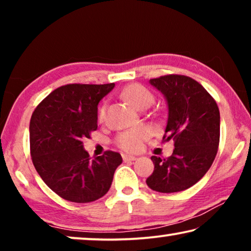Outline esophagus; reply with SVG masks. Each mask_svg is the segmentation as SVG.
<instances>
[{
	"mask_svg": "<svg viewBox=\"0 0 251 251\" xmlns=\"http://www.w3.org/2000/svg\"><path fill=\"white\" fill-rule=\"evenodd\" d=\"M122 157H123V161H125V162H128V161H136L137 160L136 156L126 155V154H125V155H123Z\"/></svg>",
	"mask_w": 251,
	"mask_h": 251,
	"instance_id": "esophagus-1",
	"label": "esophagus"
}]
</instances>
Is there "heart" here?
<instances>
[{
	"instance_id": "heart-1",
	"label": "heart",
	"mask_w": 251,
	"mask_h": 251,
	"mask_svg": "<svg viewBox=\"0 0 251 251\" xmlns=\"http://www.w3.org/2000/svg\"><path fill=\"white\" fill-rule=\"evenodd\" d=\"M122 97L131 102L133 106L137 108H145L150 107L154 102V96L149 89L143 87L140 84H130L126 87L122 91ZM106 113V105H102L99 108L98 118L102 120L105 118ZM150 137V130L144 126H138V128H133L122 131L120 135L116 137V144L120 149H122L126 152H138L142 150V147L145 143V140Z\"/></svg>"
}]
</instances>
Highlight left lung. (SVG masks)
I'll return each instance as SVG.
<instances>
[{
    "instance_id": "8db88e82",
    "label": "left lung",
    "mask_w": 251,
    "mask_h": 251,
    "mask_svg": "<svg viewBox=\"0 0 251 251\" xmlns=\"http://www.w3.org/2000/svg\"><path fill=\"white\" fill-rule=\"evenodd\" d=\"M164 96L168 121L163 139L175 142L173 155H153V174L146 184L153 191L175 193L187 190L207 174L217 154L221 115L215 99L193 78L164 75L151 78Z\"/></svg>"
}]
</instances>
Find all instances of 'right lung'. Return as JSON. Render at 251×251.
Returning <instances> with one entry per match:
<instances>
[{
	"label": "right lung",
	"mask_w": 251,
	"mask_h": 251,
	"mask_svg": "<svg viewBox=\"0 0 251 251\" xmlns=\"http://www.w3.org/2000/svg\"><path fill=\"white\" fill-rule=\"evenodd\" d=\"M115 87L67 84L40 102L29 123L30 155L37 174L60 198L76 203L107 193L122 157L107 151L90 160L84 138L97 129L98 104Z\"/></svg>",
	"instance_id": "add662e5"
}]
</instances>
